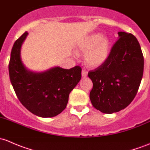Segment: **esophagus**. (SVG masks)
<instances>
[{
    "mask_svg": "<svg viewBox=\"0 0 150 150\" xmlns=\"http://www.w3.org/2000/svg\"><path fill=\"white\" fill-rule=\"evenodd\" d=\"M81 76H82V77H86L87 76V72L84 69H82V71H81Z\"/></svg>",
    "mask_w": 150,
    "mask_h": 150,
    "instance_id": "esophagus-1",
    "label": "esophagus"
}]
</instances>
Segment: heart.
I'll return each mask as SVG.
<instances>
[{
    "label": "heart",
    "mask_w": 150,
    "mask_h": 150,
    "mask_svg": "<svg viewBox=\"0 0 150 150\" xmlns=\"http://www.w3.org/2000/svg\"><path fill=\"white\" fill-rule=\"evenodd\" d=\"M110 40L100 33L85 37L79 44V50L85 52L84 61L90 67H98L108 58L110 51Z\"/></svg>",
    "instance_id": "1"
}]
</instances>
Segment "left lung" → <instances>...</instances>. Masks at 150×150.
Segmentation results:
<instances>
[{
    "label": "left lung",
    "mask_w": 150,
    "mask_h": 150,
    "mask_svg": "<svg viewBox=\"0 0 150 150\" xmlns=\"http://www.w3.org/2000/svg\"><path fill=\"white\" fill-rule=\"evenodd\" d=\"M118 34L119 38L107 61L88 73L93 83L91 103L104 113L118 112L132 103L144 71V57L136 37L123 32Z\"/></svg>",
    "instance_id": "left-lung-1"
}]
</instances>
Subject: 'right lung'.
<instances>
[{
    "label": "right lung",
    "mask_w": 150,
    "mask_h": 150,
    "mask_svg": "<svg viewBox=\"0 0 150 150\" xmlns=\"http://www.w3.org/2000/svg\"><path fill=\"white\" fill-rule=\"evenodd\" d=\"M27 35L24 32L12 47L8 64L11 82L19 101L32 113L42 118L56 116L66 108L69 94L81 79V68L55 67L42 73L29 71L20 56Z\"/></svg>",
    "instance_id": "obj_1"
}]
</instances>
